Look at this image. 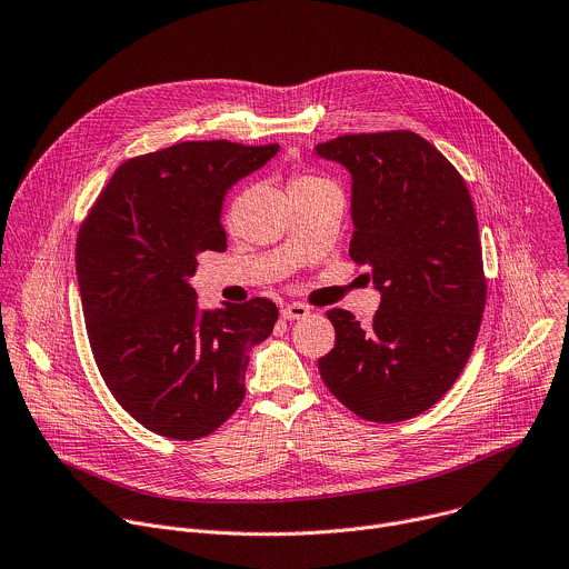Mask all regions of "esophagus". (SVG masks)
<instances>
[{
    "label": "esophagus",
    "mask_w": 569,
    "mask_h": 569,
    "mask_svg": "<svg viewBox=\"0 0 569 569\" xmlns=\"http://www.w3.org/2000/svg\"><path fill=\"white\" fill-rule=\"evenodd\" d=\"M280 313H282V318H287V320H300V318H307V316H309V307L302 305V302H291V305H282V307H280Z\"/></svg>",
    "instance_id": "1"
}]
</instances>
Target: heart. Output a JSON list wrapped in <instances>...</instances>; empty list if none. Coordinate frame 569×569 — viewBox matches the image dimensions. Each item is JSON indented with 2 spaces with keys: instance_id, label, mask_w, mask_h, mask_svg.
Returning <instances> with one entry per match:
<instances>
[{
  "instance_id": "obj_1",
  "label": "heart",
  "mask_w": 569,
  "mask_h": 569,
  "mask_svg": "<svg viewBox=\"0 0 569 569\" xmlns=\"http://www.w3.org/2000/svg\"><path fill=\"white\" fill-rule=\"evenodd\" d=\"M320 181H322V179H318V177H313V174H296V177L291 179L289 190L300 188V186H313V183H320Z\"/></svg>"
}]
</instances>
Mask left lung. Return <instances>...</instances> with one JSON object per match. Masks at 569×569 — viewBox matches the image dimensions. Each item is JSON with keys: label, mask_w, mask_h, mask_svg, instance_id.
<instances>
[{"label": "left lung", "mask_w": 569, "mask_h": 569, "mask_svg": "<svg viewBox=\"0 0 569 569\" xmlns=\"http://www.w3.org/2000/svg\"><path fill=\"white\" fill-rule=\"evenodd\" d=\"M316 152L352 172L350 258L381 291L370 325L327 311L336 346L318 359L320 377L361 419H412L458 381L482 322L487 276L469 188L410 130L343 134Z\"/></svg>", "instance_id": "1"}]
</instances>
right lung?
Listing matches in <instances>:
<instances>
[{
  "mask_svg": "<svg viewBox=\"0 0 569 569\" xmlns=\"http://www.w3.org/2000/svg\"><path fill=\"white\" fill-rule=\"evenodd\" d=\"M278 143L186 141L128 159L80 223L76 273L93 361L148 430L192 441L244 401L249 352L273 331L269 298L203 309L188 278L226 251L221 201Z\"/></svg>",
  "mask_w": 569,
  "mask_h": 569,
  "instance_id": "1",
  "label": "right lung"
}]
</instances>
